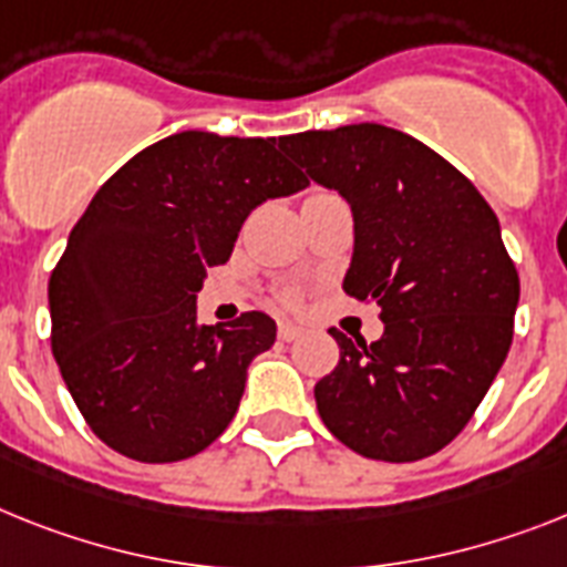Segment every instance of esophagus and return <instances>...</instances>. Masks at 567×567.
Listing matches in <instances>:
<instances>
[{"instance_id": "34e87169", "label": "esophagus", "mask_w": 567, "mask_h": 567, "mask_svg": "<svg viewBox=\"0 0 567 567\" xmlns=\"http://www.w3.org/2000/svg\"><path fill=\"white\" fill-rule=\"evenodd\" d=\"M302 334H306V328L297 326V322H279V340L282 342H293Z\"/></svg>"}]
</instances>
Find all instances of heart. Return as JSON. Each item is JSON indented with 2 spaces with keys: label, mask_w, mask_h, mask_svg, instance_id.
<instances>
[{
  "label": "heart",
  "mask_w": 567,
  "mask_h": 567,
  "mask_svg": "<svg viewBox=\"0 0 567 567\" xmlns=\"http://www.w3.org/2000/svg\"><path fill=\"white\" fill-rule=\"evenodd\" d=\"M285 302H293V293H285Z\"/></svg>",
  "instance_id": "obj_1"
}]
</instances>
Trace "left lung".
Wrapping results in <instances>:
<instances>
[{"label": "left lung", "mask_w": 567, "mask_h": 567, "mask_svg": "<svg viewBox=\"0 0 567 567\" xmlns=\"http://www.w3.org/2000/svg\"><path fill=\"white\" fill-rule=\"evenodd\" d=\"M354 213L342 291L378 302L383 337L340 346L313 386L331 435L374 461H417L470 423L513 342L518 274L496 213L467 175L380 123L279 137Z\"/></svg>", "instance_id": "left-lung-1"}]
</instances>
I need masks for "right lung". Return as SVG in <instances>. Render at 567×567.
I'll use <instances>...</instances> for the list:
<instances>
[{"mask_svg": "<svg viewBox=\"0 0 567 567\" xmlns=\"http://www.w3.org/2000/svg\"><path fill=\"white\" fill-rule=\"evenodd\" d=\"M274 137L178 132L97 189L51 270V351L80 415L114 453L169 464L227 430L268 313L198 326L195 293L250 210L308 187Z\"/></svg>", "mask_w": 567, "mask_h": 567, "instance_id": "obj_1", "label": "right lung"}]
</instances>
